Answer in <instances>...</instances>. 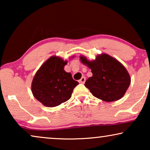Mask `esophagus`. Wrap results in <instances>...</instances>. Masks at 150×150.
I'll return each mask as SVG.
<instances>
[{
  "mask_svg": "<svg viewBox=\"0 0 150 150\" xmlns=\"http://www.w3.org/2000/svg\"><path fill=\"white\" fill-rule=\"evenodd\" d=\"M79 83H82V84H84L85 83V77H84V76H83L81 78V79L79 80Z\"/></svg>",
  "mask_w": 150,
  "mask_h": 150,
  "instance_id": "34e87169",
  "label": "esophagus"
}]
</instances>
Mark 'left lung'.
Wrapping results in <instances>:
<instances>
[{
    "label": "left lung",
    "mask_w": 150,
    "mask_h": 150,
    "mask_svg": "<svg viewBox=\"0 0 150 150\" xmlns=\"http://www.w3.org/2000/svg\"><path fill=\"white\" fill-rule=\"evenodd\" d=\"M80 60L91 69L93 76L86 81L85 86L93 96L110 102L125 95L131 79L126 67L118 60L105 53L97 55L92 61L81 55Z\"/></svg>",
    "instance_id": "8db88e82"
}]
</instances>
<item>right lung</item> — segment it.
Returning a JSON list of instances; mask_svg holds the SVG:
<instances>
[{"instance_id": "obj_1", "label": "right lung", "mask_w": 150, "mask_h": 150, "mask_svg": "<svg viewBox=\"0 0 150 150\" xmlns=\"http://www.w3.org/2000/svg\"><path fill=\"white\" fill-rule=\"evenodd\" d=\"M67 63V61L60 57L52 56L36 71L31 83V91L45 106L54 107L67 101L74 88L79 85L71 74L64 70Z\"/></svg>"}]
</instances>
